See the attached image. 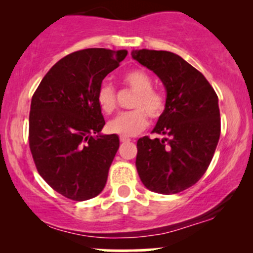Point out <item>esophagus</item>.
<instances>
[{
  "mask_svg": "<svg viewBox=\"0 0 253 253\" xmlns=\"http://www.w3.org/2000/svg\"><path fill=\"white\" fill-rule=\"evenodd\" d=\"M120 141L121 143H128V141H130V139L128 138V136H120Z\"/></svg>",
  "mask_w": 253,
  "mask_h": 253,
  "instance_id": "obj_1",
  "label": "esophagus"
}]
</instances>
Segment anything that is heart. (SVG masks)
<instances>
[{"label": "heart", "mask_w": 253, "mask_h": 253, "mask_svg": "<svg viewBox=\"0 0 253 253\" xmlns=\"http://www.w3.org/2000/svg\"><path fill=\"white\" fill-rule=\"evenodd\" d=\"M124 82L135 91L132 108L129 112L121 113L117 118L109 121L107 128L113 134L133 136L146 128L147 116L151 119H159L164 114L165 98L157 90L152 89V80L146 72L140 69H132L124 75ZM96 100L100 108L107 114L117 108V94L109 83L103 82L98 86Z\"/></svg>", "instance_id": "heart-1"}]
</instances>
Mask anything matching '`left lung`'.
<instances>
[{"instance_id":"1","label":"left lung","mask_w":253,"mask_h":253,"mask_svg":"<svg viewBox=\"0 0 253 253\" xmlns=\"http://www.w3.org/2000/svg\"><path fill=\"white\" fill-rule=\"evenodd\" d=\"M132 58L153 71L167 90L164 114L136 143L135 167L147 189L170 195L188 189L210 167L220 138L217 96L200 71L178 54L135 50Z\"/></svg>"}]
</instances>
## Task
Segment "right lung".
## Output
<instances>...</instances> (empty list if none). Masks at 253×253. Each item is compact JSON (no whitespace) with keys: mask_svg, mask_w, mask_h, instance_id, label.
<instances>
[{"mask_svg":"<svg viewBox=\"0 0 253 253\" xmlns=\"http://www.w3.org/2000/svg\"><path fill=\"white\" fill-rule=\"evenodd\" d=\"M126 50L85 48L62 58L34 92L30 149L40 176L75 201L97 196L119 149L117 134H102L96 100L103 78L118 68Z\"/></svg>","mask_w":253,"mask_h":253,"instance_id":"obj_1","label":"right lung"}]
</instances>
